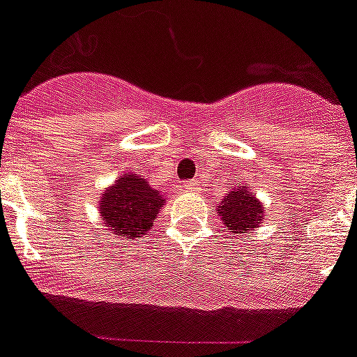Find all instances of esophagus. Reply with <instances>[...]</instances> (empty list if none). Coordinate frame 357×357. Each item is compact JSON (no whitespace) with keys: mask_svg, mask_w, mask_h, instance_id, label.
<instances>
[{"mask_svg":"<svg viewBox=\"0 0 357 357\" xmlns=\"http://www.w3.org/2000/svg\"><path fill=\"white\" fill-rule=\"evenodd\" d=\"M184 190H188V191H195V190H199V182H197V181L185 182V184H184Z\"/></svg>","mask_w":357,"mask_h":357,"instance_id":"1","label":"esophagus"}]
</instances>
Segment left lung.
Masks as SVG:
<instances>
[{
	"mask_svg": "<svg viewBox=\"0 0 357 357\" xmlns=\"http://www.w3.org/2000/svg\"><path fill=\"white\" fill-rule=\"evenodd\" d=\"M217 213L222 225L231 229V234L243 237L246 234H253L261 226L266 217V208L246 185H235L220 199Z\"/></svg>",
	"mask_w": 357,
	"mask_h": 357,
	"instance_id": "obj_1",
	"label": "left lung"
}]
</instances>
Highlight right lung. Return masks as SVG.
<instances>
[{
	"mask_svg": "<svg viewBox=\"0 0 357 357\" xmlns=\"http://www.w3.org/2000/svg\"><path fill=\"white\" fill-rule=\"evenodd\" d=\"M166 199L137 173H128L105 188L98 200L100 217L114 235L128 238L144 237Z\"/></svg>",
	"mask_w": 357,
	"mask_h": 357,
	"instance_id": "add662e5",
	"label": "right lung"
}]
</instances>
